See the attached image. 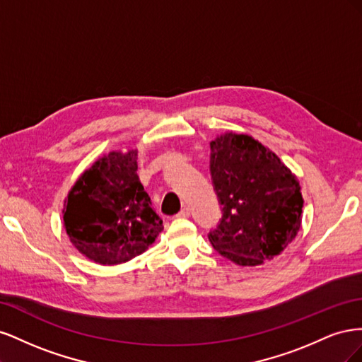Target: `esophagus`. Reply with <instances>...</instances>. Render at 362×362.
<instances>
[{"label": "esophagus", "instance_id": "1", "mask_svg": "<svg viewBox=\"0 0 362 362\" xmlns=\"http://www.w3.org/2000/svg\"><path fill=\"white\" fill-rule=\"evenodd\" d=\"M189 216H190V210H189L187 206H184L182 210L177 214V217H180V218H185V217H189Z\"/></svg>", "mask_w": 362, "mask_h": 362}]
</instances>
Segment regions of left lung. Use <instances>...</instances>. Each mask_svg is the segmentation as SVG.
Segmentation results:
<instances>
[{
  "instance_id": "obj_1",
  "label": "left lung",
  "mask_w": 362,
  "mask_h": 362,
  "mask_svg": "<svg viewBox=\"0 0 362 362\" xmlns=\"http://www.w3.org/2000/svg\"><path fill=\"white\" fill-rule=\"evenodd\" d=\"M210 173L222 217L210 231L213 247L238 266L279 255L298 234L300 185L275 152L246 134L210 144Z\"/></svg>"
}]
</instances>
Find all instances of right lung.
Segmentation results:
<instances>
[{"mask_svg":"<svg viewBox=\"0 0 362 362\" xmlns=\"http://www.w3.org/2000/svg\"><path fill=\"white\" fill-rule=\"evenodd\" d=\"M72 245L100 264L133 259L156 242L163 218L137 175V151L110 152L75 182L64 204Z\"/></svg>","mask_w":362,"mask_h":362,"instance_id":"obj_1","label":"right lung"}]
</instances>
